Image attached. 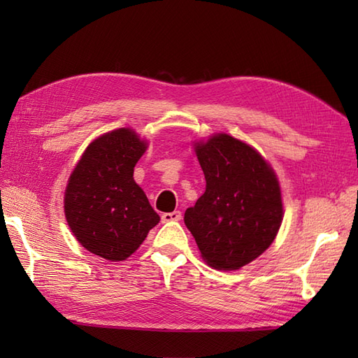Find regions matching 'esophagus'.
Returning a JSON list of instances; mask_svg holds the SVG:
<instances>
[{
    "instance_id": "obj_1",
    "label": "esophagus",
    "mask_w": 358,
    "mask_h": 358,
    "mask_svg": "<svg viewBox=\"0 0 358 358\" xmlns=\"http://www.w3.org/2000/svg\"><path fill=\"white\" fill-rule=\"evenodd\" d=\"M181 220V212L180 210H173V212H166V214L162 215V222H180Z\"/></svg>"
}]
</instances>
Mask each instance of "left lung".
Segmentation results:
<instances>
[{"label": "left lung", "instance_id": "left-lung-1", "mask_svg": "<svg viewBox=\"0 0 358 358\" xmlns=\"http://www.w3.org/2000/svg\"><path fill=\"white\" fill-rule=\"evenodd\" d=\"M195 152L206 191L186 209V227L210 268L240 269L277 237L283 220L278 180L254 148L227 134L195 143Z\"/></svg>", "mask_w": 358, "mask_h": 358}]
</instances>
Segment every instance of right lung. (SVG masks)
Returning a JSON list of instances; mask_svg holds the SVG:
<instances>
[{
  "label": "right lung",
  "instance_id": "1",
  "mask_svg": "<svg viewBox=\"0 0 358 358\" xmlns=\"http://www.w3.org/2000/svg\"><path fill=\"white\" fill-rule=\"evenodd\" d=\"M148 143L121 127L87 146L67 183L64 214L83 248L106 260L131 257L159 217L135 183L134 167Z\"/></svg>",
  "mask_w": 358,
  "mask_h": 358
}]
</instances>
